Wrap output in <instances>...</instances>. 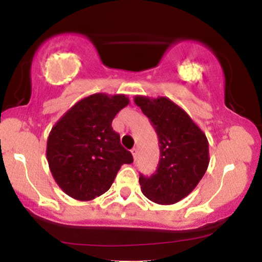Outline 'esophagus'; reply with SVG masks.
Masks as SVG:
<instances>
[{"mask_svg":"<svg viewBox=\"0 0 262 262\" xmlns=\"http://www.w3.org/2000/svg\"><path fill=\"white\" fill-rule=\"evenodd\" d=\"M132 155H133L134 160H137V158H138V149L137 148L132 149Z\"/></svg>","mask_w":262,"mask_h":262,"instance_id":"obj_1","label":"esophagus"}]
</instances>
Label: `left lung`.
<instances>
[{"label":"left lung","mask_w":262,"mask_h":262,"mask_svg":"<svg viewBox=\"0 0 262 262\" xmlns=\"http://www.w3.org/2000/svg\"><path fill=\"white\" fill-rule=\"evenodd\" d=\"M134 102L150 119L160 144L158 170L150 177H139L141 192L158 204L177 203L196 188L208 169V139L170 98L138 95Z\"/></svg>","instance_id":"1"}]
</instances>
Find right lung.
<instances>
[{
  "label": "right lung",
  "instance_id": "add662e5",
  "mask_svg": "<svg viewBox=\"0 0 262 262\" xmlns=\"http://www.w3.org/2000/svg\"><path fill=\"white\" fill-rule=\"evenodd\" d=\"M128 104L125 95L93 93L54 124L47 141V160L68 196L82 202L100 197L112 186L122 165L133 162L112 128L114 117Z\"/></svg>",
  "mask_w": 262,
  "mask_h": 262
}]
</instances>
